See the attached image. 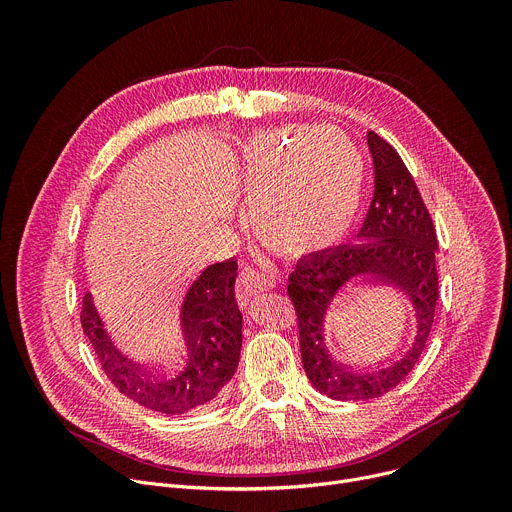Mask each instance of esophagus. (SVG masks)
<instances>
[{
	"mask_svg": "<svg viewBox=\"0 0 512 512\" xmlns=\"http://www.w3.org/2000/svg\"><path fill=\"white\" fill-rule=\"evenodd\" d=\"M275 287V273L269 269L245 267L237 277V300L241 306H249L251 300L261 291Z\"/></svg>",
	"mask_w": 512,
	"mask_h": 512,
	"instance_id": "esophagus-1",
	"label": "esophagus"
}]
</instances>
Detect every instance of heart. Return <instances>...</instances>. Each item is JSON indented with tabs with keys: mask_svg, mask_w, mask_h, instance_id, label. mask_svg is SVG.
I'll return each mask as SVG.
<instances>
[{
	"mask_svg": "<svg viewBox=\"0 0 512 512\" xmlns=\"http://www.w3.org/2000/svg\"><path fill=\"white\" fill-rule=\"evenodd\" d=\"M243 154L253 229L265 245L306 257L348 235L360 208L364 164L344 133H263Z\"/></svg>",
	"mask_w": 512,
	"mask_h": 512,
	"instance_id": "1",
	"label": "heart"
}]
</instances>
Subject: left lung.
Here are the masks:
<instances>
[{"mask_svg": "<svg viewBox=\"0 0 512 512\" xmlns=\"http://www.w3.org/2000/svg\"><path fill=\"white\" fill-rule=\"evenodd\" d=\"M375 166V194L358 231V245H342L298 261L287 277L300 350L310 383L330 399H375L395 389L417 364L433 326L437 237L413 176L391 143L367 133ZM387 282L414 308V332L397 355L373 363L370 351L341 326L339 306L353 289Z\"/></svg>", "mask_w": 512, "mask_h": 512, "instance_id": "left-lung-1", "label": "left lung"}]
</instances>
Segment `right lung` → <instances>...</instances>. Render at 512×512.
Masks as SVG:
<instances>
[{
    "label": "right lung",
    "mask_w": 512,
    "mask_h": 512,
    "mask_svg": "<svg viewBox=\"0 0 512 512\" xmlns=\"http://www.w3.org/2000/svg\"><path fill=\"white\" fill-rule=\"evenodd\" d=\"M235 279V259L208 265L182 291L170 346L145 358L115 340L93 296L85 294L83 332L119 393L166 415L198 411L221 395L237 371L243 342Z\"/></svg>",
    "instance_id": "1"
}]
</instances>
